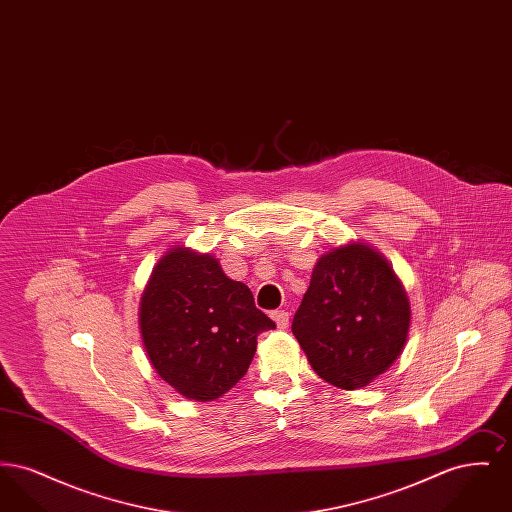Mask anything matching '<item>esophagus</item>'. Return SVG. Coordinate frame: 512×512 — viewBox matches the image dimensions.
I'll return each mask as SVG.
<instances>
[{
	"mask_svg": "<svg viewBox=\"0 0 512 512\" xmlns=\"http://www.w3.org/2000/svg\"><path fill=\"white\" fill-rule=\"evenodd\" d=\"M270 317L276 322V326L282 328V330L288 328V324H290V313H286V311H272Z\"/></svg>",
	"mask_w": 512,
	"mask_h": 512,
	"instance_id": "obj_1",
	"label": "esophagus"
}]
</instances>
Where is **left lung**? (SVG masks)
<instances>
[{
	"label": "left lung",
	"mask_w": 512,
	"mask_h": 512,
	"mask_svg": "<svg viewBox=\"0 0 512 512\" xmlns=\"http://www.w3.org/2000/svg\"><path fill=\"white\" fill-rule=\"evenodd\" d=\"M409 326V299L390 263L357 242L318 259L292 332L322 380L357 390L395 363Z\"/></svg>",
	"instance_id": "obj_1"
}]
</instances>
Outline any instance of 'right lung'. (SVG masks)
Returning <instances> with one entry per match:
<instances>
[{
	"mask_svg": "<svg viewBox=\"0 0 512 512\" xmlns=\"http://www.w3.org/2000/svg\"><path fill=\"white\" fill-rule=\"evenodd\" d=\"M276 328L251 290L230 280L219 261L172 247L153 268L140 301L149 363L195 401H215L244 378L257 336Z\"/></svg>",
	"mask_w": 512,
	"mask_h": 512,
	"instance_id": "obj_1",
	"label": "right lung"
}]
</instances>
